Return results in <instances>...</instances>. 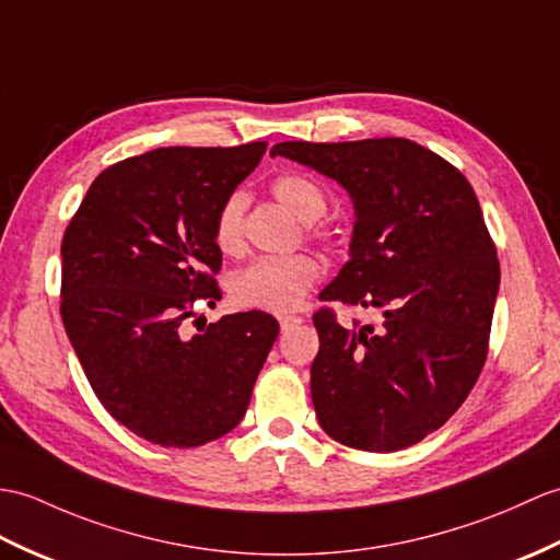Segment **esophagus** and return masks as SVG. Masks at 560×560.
<instances>
[{"instance_id": "esophagus-1", "label": "esophagus", "mask_w": 560, "mask_h": 560, "mask_svg": "<svg viewBox=\"0 0 560 560\" xmlns=\"http://www.w3.org/2000/svg\"><path fill=\"white\" fill-rule=\"evenodd\" d=\"M301 322H303V317H298V315H281L279 317V324L283 331H289L291 327H295V324H301Z\"/></svg>"}]
</instances>
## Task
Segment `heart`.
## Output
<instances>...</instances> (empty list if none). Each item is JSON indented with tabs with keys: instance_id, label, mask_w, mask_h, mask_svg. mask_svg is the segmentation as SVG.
<instances>
[{
	"instance_id": "1",
	"label": "heart",
	"mask_w": 560,
	"mask_h": 560,
	"mask_svg": "<svg viewBox=\"0 0 560 560\" xmlns=\"http://www.w3.org/2000/svg\"><path fill=\"white\" fill-rule=\"evenodd\" d=\"M275 198L305 221V233L310 241L327 243L331 231L319 224L329 207L327 192L315 180L303 174H281L271 180ZM243 214L245 195L233 190L217 207L212 219V241L219 253L238 255L243 250ZM322 275L319 262L307 253L295 255H265L253 259L250 265L233 271L229 279L231 301L243 310L265 312H291L305 298V293L317 283Z\"/></svg>"
}]
</instances>
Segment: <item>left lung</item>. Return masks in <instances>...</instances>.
Returning a JSON list of instances; mask_svg holds the SVG:
<instances>
[{"instance_id":"8db88e82","label":"left lung","mask_w":560,"mask_h":560,"mask_svg":"<svg viewBox=\"0 0 560 560\" xmlns=\"http://www.w3.org/2000/svg\"><path fill=\"white\" fill-rule=\"evenodd\" d=\"M289 158L329 176L355 207L350 259L319 301L380 310L339 322L319 307L310 392L324 432L388 453L456 412L489 353L501 267L477 195L456 166L406 138L289 140Z\"/></svg>"}]
</instances>
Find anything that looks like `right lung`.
Returning <instances> with one entry per match:
<instances>
[{
	"mask_svg": "<svg viewBox=\"0 0 560 560\" xmlns=\"http://www.w3.org/2000/svg\"><path fill=\"white\" fill-rule=\"evenodd\" d=\"M267 142L160 148L104 168L61 241V319L95 396L116 422L164 448L236 427L279 336L241 312L186 336L192 305H214L221 253L212 219Z\"/></svg>",
	"mask_w": 560,
	"mask_h": 560,
	"instance_id": "add662e5",
	"label": "right lung"
}]
</instances>
